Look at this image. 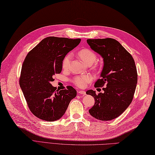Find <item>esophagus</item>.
<instances>
[{"mask_svg": "<svg viewBox=\"0 0 155 155\" xmlns=\"http://www.w3.org/2000/svg\"><path fill=\"white\" fill-rule=\"evenodd\" d=\"M78 94L79 95H85V91H78Z\"/></svg>", "mask_w": 155, "mask_h": 155, "instance_id": "esophagus-1", "label": "esophagus"}]
</instances>
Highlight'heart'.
<instances>
[{"label": "heart", "instance_id": "1", "mask_svg": "<svg viewBox=\"0 0 155 155\" xmlns=\"http://www.w3.org/2000/svg\"><path fill=\"white\" fill-rule=\"evenodd\" d=\"M79 56L82 59L86 64H93L97 60V55L93 51L89 48H83L78 52ZM71 58V54H67L64 57L62 62V66L63 69H67L70 66V63ZM93 80V77L91 75L87 74L80 76H76L73 79V83L78 87L83 88L87 84L91 82Z\"/></svg>", "mask_w": 155, "mask_h": 155}]
</instances>
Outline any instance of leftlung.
<instances>
[{
    "instance_id": "8db88e82",
    "label": "left lung",
    "mask_w": 155,
    "mask_h": 155,
    "mask_svg": "<svg viewBox=\"0 0 155 155\" xmlns=\"http://www.w3.org/2000/svg\"><path fill=\"white\" fill-rule=\"evenodd\" d=\"M93 51L103 58L101 78L95 87H102L104 93L95 91L86 93L95 99V104L89 110L94 118L108 121L114 119L130 106L137 83L136 66L132 56L118 41L112 38L87 39Z\"/></svg>"
}]
</instances>
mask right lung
<instances>
[{"mask_svg": "<svg viewBox=\"0 0 155 155\" xmlns=\"http://www.w3.org/2000/svg\"><path fill=\"white\" fill-rule=\"evenodd\" d=\"M81 39L48 37L30 51L21 67L20 85L34 116L52 122L64 114L77 91L72 87L56 91L52 76L61 72L64 57L80 43Z\"/></svg>", "mask_w": 155, "mask_h": 155, "instance_id": "right-lung-1", "label": "right lung"}]
</instances>
